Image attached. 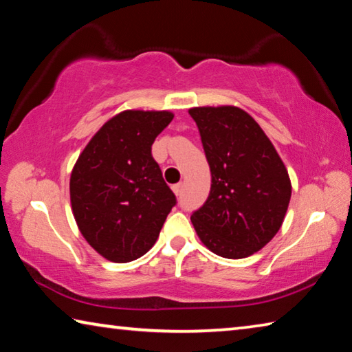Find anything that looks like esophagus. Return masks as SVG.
I'll use <instances>...</instances> for the list:
<instances>
[{"instance_id": "1", "label": "esophagus", "mask_w": 352, "mask_h": 352, "mask_svg": "<svg viewBox=\"0 0 352 352\" xmlns=\"http://www.w3.org/2000/svg\"><path fill=\"white\" fill-rule=\"evenodd\" d=\"M182 189H183V183H177V184H174V186H172V190H174L175 195H180Z\"/></svg>"}]
</instances>
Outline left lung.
<instances>
[{
    "label": "left lung",
    "mask_w": 352,
    "mask_h": 352,
    "mask_svg": "<svg viewBox=\"0 0 352 352\" xmlns=\"http://www.w3.org/2000/svg\"><path fill=\"white\" fill-rule=\"evenodd\" d=\"M211 170V190L192 212L200 241L222 258L242 259L265 247L283 225L292 184L259 124L233 105L195 107Z\"/></svg>",
    "instance_id": "8db88e82"
}]
</instances>
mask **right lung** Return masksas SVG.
<instances>
[{"instance_id": "add662e5", "label": "right lung", "mask_w": 352, "mask_h": 352, "mask_svg": "<svg viewBox=\"0 0 352 352\" xmlns=\"http://www.w3.org/2000/svg\"><path fill=\"white\" fill-rule=\"evenodd\" d=\"M170 111L126 110L107 121L79 155L69 197L85 241L111 262L141 258L157 242L177 199L152 157Z\"/></svg>"}]
</instances>
